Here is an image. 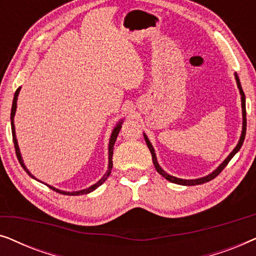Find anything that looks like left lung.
<instances>
[{
	"label": "left lung",
	"instance_id": "8db88e82",
	"mask_svg": "<svg viewBox=\"0 0 256 256\" xmlns=\"http://www.w3.org/2000/svg\"><path fill=\"white\" fill-rule=\"evenodd\" d=\"M236 84H238V87H239V90H240V94H241V104H242V118H244V122H242V132H241V138L239 140V143H238L236 148H234V150L230 154L228 157L224 160V162L220 164V166H218V169L213 171L212 174H210L208 176L206 177H202V178H198V180H180V178H176L174 176H170V174H168L166 171H164L162 168H160L158 166V163H157V160H156V155H155V150H154L152 143L149 142V140L146 136L144 135V140L146 142V146H148V148L150 150V152H152V162H154V166H155L157 172H158L160 174H162V176L166 178V180H168L169 182H171V183H174V184H180V185H198V184H204L206 183V182H210L212 180L213 178H216L218 174L222 172V171L225 169V166L228 164V162L230 160L233 158V156L236 155V154L239 152L241 146H242V143L244 141V136H246V126H247V118H246V99H244V93L242 90V87H241V84H240V80H239V76H238V74L236 73Z\"/></svg>",
	"mask_w": 256,
	"mask_h": 256
}]
</instances>
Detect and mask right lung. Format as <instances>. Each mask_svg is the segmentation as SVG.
I'll list each match as a JSON object with an SVG mask.
<instances>
[{"mask_svg":"<svg viewBox=\"0 0 256 256\" xmlns=\"http://www.w3.org/2000/svg\"><path fill=\"white\" fill-rule=\"evenodd\" d=\"M20 87H18V88L16 90L15 92V96H14V101H12V114H10V121H12V141H14V146H15V152H16V156L17 158H18V162L20 166H22V168L24 170L26 171V174H29V176H31L32 178H34L32 174H31L29 172V170L26 169V166H24L23 163V160H22V156H20V148H18V144H17V140H16V134H15V126H14V116H15V112H16V106H17V96H18V93H20ZM121 124L122 121L118 122V124H116V127L114 128L113 132H112V136H110V149H108V155H110V157H108V160H110V163H108V170L107 172L104 174V176L101 178V180L98 182V183H96L94 185H92V186H90L88 188H85V190H82V191H76V192H65V191H60L58 190V188H54V186H50V185H48V188H52V190L58 192V194H68V196H79V194H90V192H92L93 190H96V188L98 186H100L101 184L104 183V180H107L108 176L110 174V170L112 168H113V149H114V143L115 141H116V138L118 135V132H120V129H121ZM36 180V178H34Z\"/></svg>","mask_w":256,"mask_h":256,"instance_id":"right-lung-1","label":"right lung"}]
</instances>
